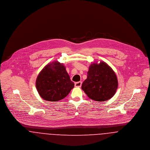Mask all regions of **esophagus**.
<instances>
[{"instance_id":"esophagus-1","label":"esophagus","mask_w":150,"mask_h":150,"mask_svg":"<svg viewBox=\"0 0 150 150\" xmlns=\"http://www.w3.org/2000/svg\"><path fill=\"white\" fill-rule=\"evenodd\" d=\"M82 84V82H76L75 83V86L78 87H81Z\"/></svg>"}]
</instances>
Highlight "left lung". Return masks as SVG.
<instances>
[{
  "instance_id": "1",
  "label": "left lung",
  "mask_w": 150,
  "mask_h": 150,
  "mask_svg": "<svg viewBox=\"0 0 150 150\" xmlns=\"http://www.w3.org/2000/svg\"><path fill=\"white\" fill-rule=\"evenodd\" d=\"M118 87L116 75L112 68L103 62L91 64L82 89L91 100L106 101L115 94Z\"/></svg>"
}]
</instances>
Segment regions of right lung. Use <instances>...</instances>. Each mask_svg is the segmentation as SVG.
<instances>
[{"instance_id":"right-lung-1","label":"right lung","mask_w":150,"mask_h":150,"mask_svg":"<svg viewBox=\"0 0 150 150\" xmlns=\"http://www.w3.org/2000/svg\"><path fill=\"white\" fill-rule=\"evenodd\" d=\"M35 86L40 97L56 102L64 98L74 87L64 64L58 62L49 63L38 74Z\"/></svg>"}]
</instances>
